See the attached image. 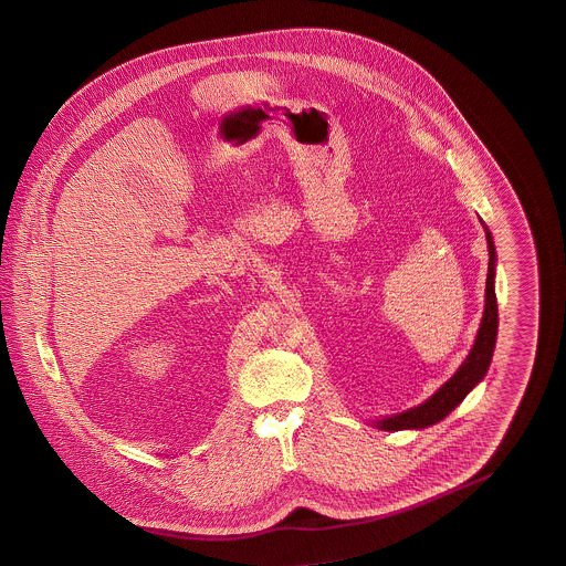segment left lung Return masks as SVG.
Here are the masks:
<instances>
[{
	"instance_id": "left-lung-1",
	"label": "left lung",
	"mask_w": 566,
	"mask_h": 566,
	"mask_svg": "<svg viewBox=\"0 0 566 566\" xmlns=\"http://www.w3.org/2000/svg\"><path fill=\"white\" fill-rule=\"evenodd\" d=\"M484 224V222H482ZM485 242H488V277H485V305L484 316L480 323V331L475 335V344L469 352V356L462 360L457 374L450 377L434 395H431L424 403L416 405L411 409H405L401 413L388 416L384 420H376L374 427L381 431H418L427 429L437 422H441L446 416H450L462 399L484 379L488 367L492 363L496 333H499V307H496V293H494V275H496V250L492 233L484 224Z\"/></svg>"
}]
</instances>
